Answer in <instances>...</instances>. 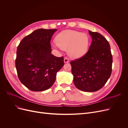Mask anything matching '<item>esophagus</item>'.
I'll use <instances>...</instances> for the list:
<instances>
[{
    "label": "esophagus",
    "instance_id": "1",
    "mask_svg": "<svg viewBox=\"0 0 128 128\" xmlns=\"http://www.w3.org/2000/svg\"><path fill=\"white\" fill-rule=\"evenodd\" d=\"M64 63H68L69 62V60L68 59V58L67 57H65L64 58Z\"/></svg>",
    "mask_w": 128,
    "mask_h": 128
}]
</instances>
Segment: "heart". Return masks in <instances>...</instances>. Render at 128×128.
<instances>
[{"label":"heart","mask_w":128,"mask_h":128,"mask_svg":"<svg viewBox=\"0 0 128 128\" xmlns=\"http://www.w3.org/2000/svg\"><path fill=\"white\" fill-rule=\"evenodd\" d=\"M56 42L60 48L67 50L69 56L77 58L86 53L90 40L86 34L73 30H65L56 36Z\"/></svg>","instance_id":"heart-1"}]
</instances>
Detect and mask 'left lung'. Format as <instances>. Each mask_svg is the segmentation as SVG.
<instances>
[{
  "mask_svg": "<svg viewBox=\"0 0 128 128\" xmlns=\"http://www.w3.org/2000/svg\"><path fill=\"white\" fill-rule=\"evenodd\" d=\"M92 43L86 53L70 62L74 83L79 90L95 92L102 88L110 77L113 58L110 45L102 34L88 31Z\"/></svg>",
  "mask_w": 128,
  "mask_h": 128,
  "instance_id": "1",
  "label": "left lung"
}]
</instances>
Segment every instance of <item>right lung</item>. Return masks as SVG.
<instances>
[{"instance_id": "right-lung-1", "label": "right lung", "mask_w": 128, "mask_h": 128, "mask_svg": "<svg viewBox=\"0 0 128 128\" xmlns=\"http://www.w3.org/2000/svg\"><path fill=\"white\" fill-rule=\"evenodd\" d=\"M57 29H38L23 38L15 60L20 82L30 90L42 91L51 88L56 72L64 65V56L51 54V38Z\"/></svg>"}]
</instances>
